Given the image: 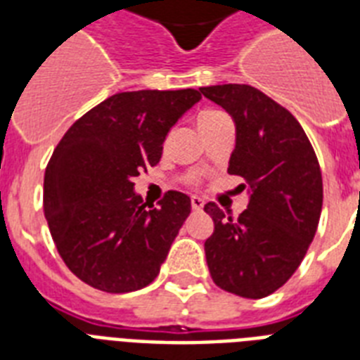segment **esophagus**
<instances>
[{"mask_svg":"<svg viewBox=\"0 0 360 360\" xmlns=\"http://www.w3.org/2000/svg\"><path fill=\"white\" fill-rule=\"evenodd\" d=\"M191 203H192V209H194V211H202V209H203V200H202V198L192 196L191 198Z\"/></svg>","mask_w":360,"mask_h":360,"instance_id":"obj_1","label":"esophagus"}]
</instances>
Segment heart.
<instances>
[{"instance_id": "heart-1", "label": "heart", "mask_w": 360, "mask_h": 360, "mask_svg": "<svg viewBox=\"0 0 360 360\" xmlns=\"http://www.w3.org/2000/svg\"><path fill=\"white\" fill-rule=\"evenodd\" d=\"M219 115H222V114H220V112H213V110H209V112H203V114L200 115V120H198V124L209 123V121L217 120Z\"/></svg>"}]
</instances>
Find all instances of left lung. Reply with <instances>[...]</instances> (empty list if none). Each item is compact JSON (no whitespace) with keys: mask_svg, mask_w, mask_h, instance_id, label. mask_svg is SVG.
Segmentation results:
<instances>
[{"mask_svg":"<svg viewBox=\"0 0 360 360\" xmlns=\"http://www.w3.org/2000/svg\"><path fill=\"white\" fill-rule=\"evenodd\" d=\"M236 123L228 174L248 183L239 219L209 202L214 222L205 240L211 278L224 291L262 299L282 288L301 265L319 224L323 181L299 121L265 93L245 84L202 87Z\"/></svg>","mask_w":360,"mask_h":360,"instance_id":"left-lung-1","label":"left lung"}]
</instances>
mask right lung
Here are the masks:
<instances>
[{"instance_id": "obj_1", "label": "right lung", "mask_w": 360, "mask_h": 360, "mask_svg": "<svg viewBox=\"0 0 360 360\" xmlns=\"http://www.w3.org/2000/svg\"><path fill=\"white\" fill-rule=\"evenodd\" d=\"M202 98L196 89L117 93L70 127L46 166L44 217L59 256L95 290L129 293L158 276L191 198L166 192L153 207L132 179L162 157L179 117Z\"/></svg>"}]
</instances>
